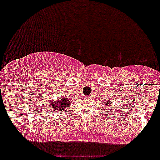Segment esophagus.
<instances>
[{
    "label": "esophagus",
    "mask_w": 160,
    "mask_h": 160,
    "mask_svg": "<svg viewBox=\"0 0 160 160\" xmlns=\"http://www.w3.org/2000/svg\"><path fill=\"white\" fill-rule=\"evenodd\" d=\"M84 98H91V95H86V96L84 97Z\"/></svg>",
    "instance_id": "34e87169"
}]
</instances>
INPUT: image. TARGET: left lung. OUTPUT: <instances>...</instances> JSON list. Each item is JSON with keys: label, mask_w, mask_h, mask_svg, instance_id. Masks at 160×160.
<instances>
[{"label": "left lung", "mask_w": 160, "mask_h": 160, "mask_svg": "<svg viewBox=\"0 0 160 160\" xmlns=\"http://www.w3.org/2000/svg\"><path fill=\"white\" fill-rule=\"evenodd\" d=\"M107 104H108V105H109V106H110V103H109V102H107Z\"/></svg>", "instance_id": "obj_1"}]
</instances>
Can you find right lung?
I'll return each instance as SVG.
<instances>
[{"instance_id":"obj_1","label":"right lung","mask_w":160,"mask_h":160,"mask_svg":"<svg viewBox=\"0 0 160 160\" xmlns=\"http://www.w3.org/2000/svg\"><path fill=\"white\" fill-rule=\"evenodd\" d=\"M71 102V101H69V98H60L56 101H52V102H49V107H52L53 109L56 111H58V110H62L63 111L64 108H67L68 106V104Z\"/></svg>"}]
</instances>
